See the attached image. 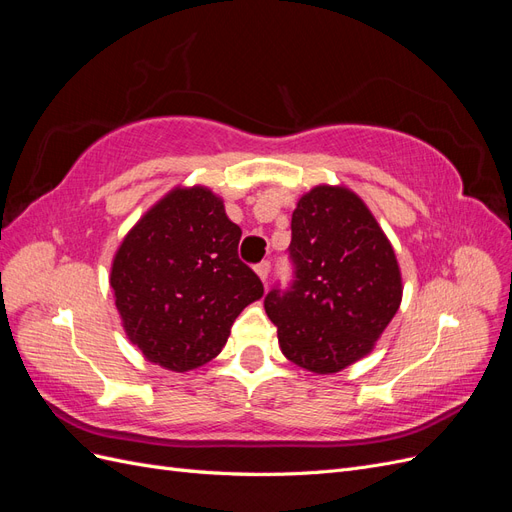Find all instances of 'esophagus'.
Returning <instances> with one entry per match:
<instances>
[{
    "label": "esophagus",
    "instance_id": "1",
    "mask_svg": "<svg viewBox=\"0 0 512 512\" xmlns=\"http://www.w3.org/2000/svg\"><path fill=\"white\" fill-rule=\"evenodd\" d=\"M254 271H256V275L260 277L262 282H267V277H269V271H271V262H267V260H262V262H258V265L254 267Z\"/></svg>",
    "mask_w": 512,
    "mask_h": 512
}]
</instances>
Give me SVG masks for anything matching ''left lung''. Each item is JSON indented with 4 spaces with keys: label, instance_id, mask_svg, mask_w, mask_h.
Wrapping results in <instances>:
<instances>
[{
    "label": "left lung",
    "instance_id": "8db88e82",
    "mask_svg": "<svg viewBox=\"0 0 512 512\" xmlns=\"http://www.w3.org/2000/svg\"><path fill=\"white\" fill-rule=\"evenodd\" d=\"M290 290H271L265 309L288 361L337 374L361 361L401 305V271L374 213L346 185L320 183L292 211Z\"/></svg>",
    "mask_w": 512,
    "mask_h": 512
}]
</instances>
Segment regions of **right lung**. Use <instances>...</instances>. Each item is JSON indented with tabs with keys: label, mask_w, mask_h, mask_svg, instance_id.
Masks as SVG:
<instances>
[{
	"label": "right lung",
	"mask_w": 512,
	"mask_h": 512,
	"mask_svg": "<svg viewBox=\"0 0 512 512\" xmlns=\"http://www.w3.org/2000/svg\"><path fill=\"white\" fill-rule=\"evenodd\" d=\"M241 228L205 185H177L143 213L113 256L123 331L149 363L190 371L222 352L265 288L237 254Z\"/></svg>",
	"instance_id": "obj_1"
}]
</instances>
